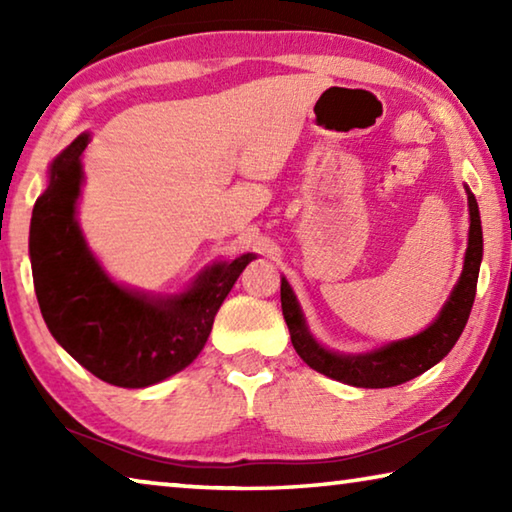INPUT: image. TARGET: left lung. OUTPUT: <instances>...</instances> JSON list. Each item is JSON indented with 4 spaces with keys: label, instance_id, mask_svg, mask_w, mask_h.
<instances>
[{
    "label": "left lung",
    "instance_id": "left-lung-1",
    "mask_svg": "<svg viewBox=\"0 0 512 512\" xmlns=\"http://www.w3.org/2000/svg\"><path fill=\"white\" fill-rule=\"evenodd\" d=\"M465 194L467 212H470V232H467V250L461 277H458L436 320L427 329H422L420 334L409 336V339L391 341L379 345L375 350L354 354L329 350L311 334L296 293H293L287 277H282V314L287 320L293 348L309 368H314L329 379L343 381V384L357 388H391L422 375V372H427L431 366H436L438 361L447 357L449 350L456 345L458 336L463 334L467 318H470L483 259L479 205H476V198L467 185Z\"/></svg>",
    "mask_w": 512,
    "mask_h": 512
}]
</instances>
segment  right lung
<instances>
[{
  "label": "right lung",
  "instance_id": "add662e5",
  "mask_svg": "<svg viewBox=\"0 0 512 512\" xmlns=\"http://www.w3.org/2000/svg\"><path fill=\"white\" fill-rule=\"evenodd\" d=\"M90 140L88 131L81 133L49 164L47 189L31 216L33 284L42 318L67 354L112 386L146 388L201 354L216 311L257 255L214 262L173 296L112 280L76 219L85 180L81 158Z\"/></svg>",
  "mask_w": 512,
  "mask_h": 512
}]
</instances>
